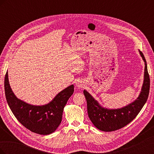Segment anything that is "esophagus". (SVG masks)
Wrapping results in <instances>:
<instances>
[{
	"instance_id": "obj_1",
	"label": "esophagus",
	"mask_w": 154,
	"mask_h": 154,
	"mask_svg": "<svg viewBox=\"0 0 154 154\" xmlns=\"http://www.w3.org/2000/svg\"><path fill=\"white\" fill-rule=\"evenodd\" d=\"M83 85L84 84H83V82H82V81H79L76 83V86L78 88H82L83 87Z\"/></svg>"
}]
</instances>
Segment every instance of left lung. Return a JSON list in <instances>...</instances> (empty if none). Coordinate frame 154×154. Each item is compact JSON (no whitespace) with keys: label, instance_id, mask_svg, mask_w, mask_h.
<instances>
[{"label":"left lung","instance_id":"1","mask_svg":"<svg viewBox=\"0 0 154 154\" xmlns=\"http://www.w3.org/2000/svg\"><path fill=\"white\" fill-rule=\"evenodd\" d=\"M139 53L145 63L144 82L140 94L133 103L122 109H107L101 106L88 92L83 91L87 100L88 118L97 129L112 132L124 127L136 117L146 102L150 91V76L145 58L141 51H139Z\"/></svg>","mask_w":154,"mask_h":154}]
</instances>
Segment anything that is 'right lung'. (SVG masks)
<instances>
[{"label": "right lung", "instance_id": "obj_1", "mask_svg": "<svg viewBox=\"0 0 154 154\" xmlns=\"http://www.w3.org/2000/svg\"><path fill=\"white\" fill-rule=\"evenodd\" d=\"M4 90L8 104L18 122L32 132L48 135L61 123L63 108L73 94L74 85L65 88L50 103L42 106L29 105L18 99L9 83L8 72L4 79Z\"/></svg>", "mask_w": 154, "mask_h": 154}]
</instances>
